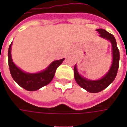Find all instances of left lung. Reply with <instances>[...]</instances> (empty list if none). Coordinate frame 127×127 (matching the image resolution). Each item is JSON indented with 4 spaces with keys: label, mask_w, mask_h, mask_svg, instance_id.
Instances as JSON below:
<instances>
[{
    "label": "left lung",
    "mask_w": 127,
    "mask_h": 127,
    "mask_svg": "<svg viewBox=\"0 0 127 127\" xmlns=\"http://www.w3.org/2000/svg\"><path fill=\"white\" fill-rule=\"evenodd\" d=\"M100 33V37L102 38L110 40L112 46V55H113V61L110 68V71L107 75H105L102 79L97 81H90L87 80L84 78L81 77L75 65L74 66V77L76 83L90 93H98L105 89L107 87L114 81L115 77L117 76L118 68H119V62H120V51L117 46V42L115 40V37L107 31L103 29H97L96 30Z\"/></svg>",
    "instance_id": "left-lung-1"
}]
</instances>
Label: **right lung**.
<instances>
[{
	"label": "right lung",
	"mask_w": 127,
	"mask_h": 127,
	"mask_svg": "<svg viewBox=\"0 0 127 127\" xmlns=\"http://www.w3.org/2000/svg\"><path fill=\"white\" fill-rule=\"evenodd\" d=\"M11 45L12 43L10 44L8 49V65L11 76L18 85L29 91L37 90L43 86L49 84L55 75L56 68L61 65V63L64 60V58L60 60L53 61L45 71L41 73L34 74L27 73L19 69L14 64L10 53Z\"/></svg>",
	"instance_id": "right-lung-1"
}]
</instances>
